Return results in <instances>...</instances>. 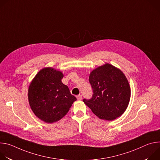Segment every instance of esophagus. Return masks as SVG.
<instances>
[{"instance_id": "esophagus-1", "label": "esophagus", "mask_w": 160, "mask_h": 160, "mask_svg": "<svg viewBox=\"0 0 160 160\" xmlns=\"http://www.w3.org/2000/svg\"><path fill=\"white\" fill-rule=\"evenodd\" d=\"M77 100H78V101L82 100V95H78V96H77Z\"/></svg>"}]
</instances>
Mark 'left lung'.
<instances>
[{
	"label": "left lung",
	"instance_id": "obj_1",
	"mask_svg": "<svg viewBox=\"0 0 160 160\" xmlns=\"http://www.w3.org/2000/svg\"><path fill=\"white\" fill-rule=\"evenodd\" d=\"M89 82L94 94L90 99H83V102L100 119L111 121L120 117L128 106L131 95L124 73L105 63L90 72Z\"/></svg>",
	"mask_w": 160,
	"mask_h": 160
}]
</instances>
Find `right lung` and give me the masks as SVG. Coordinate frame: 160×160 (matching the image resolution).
Returning a JSON list of instances; mask_svg holds the SVG:
<instances>
[{
    "label": "right lung",
    "mask_w": 160,
    "mask_h": 160,
    "mask_svg": "<svg viewBox=\"0 0 160 160\" xmlns=\"http://www.w3.org/2000/svg\"><path fill=\"white\" fill-rule=\"evenodd\" d=\"M62 73L53 68L40 70L32 80L28 91V102L33 113L48 123L56 122L69 111L77 98L63 84Z\"/></svg>",
    "instance_id": "1"
}]
</instances>
